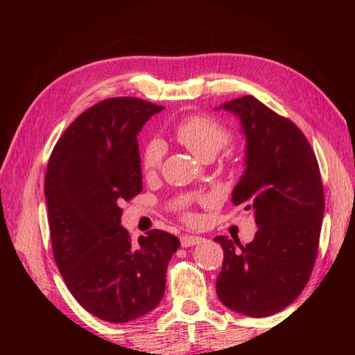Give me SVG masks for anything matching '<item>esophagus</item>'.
Wrapping results in <instances>:
<instances>
[{
    "label": "esophagus",
    "instance_id": "esophagus-1",
    "mask_svg": "<svg viewBox=\"0 0 355 355\" xmlns=\"http://www.w3.org/2000/svg\"><path fill=\"white\" fill-rule=\"evenodd\" d=\"M203 241V238L200 236H194V235H184L180 238V243H182L183 248H191V245H196Z\"/></svg>",
    "mask_w": 355,
    "mask_h": 355
}]
</instances>
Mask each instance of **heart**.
Wrapping results in <instances>:
<instances>
[{
  "instance_id": "heart-1",
  "label": "heart",
  "mask_w": 355,
  "mask_h": 355,
  "mask_svg": "<svg viewBox=\"0 0 355 355\" xmlns=\"http://www.w3.org/2000/svg\"><path fill=\"white\" fill-rule=\"evenodd\" d=\"M177 139L202 159H213L232 139V133L224 123L205 114H191L178 120L173 127ZM164 144L152 139L142 150V169L156 171L163 163ZM191 219V216H186Z\"/></svg>"
}]
</instances>
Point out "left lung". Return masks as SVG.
Masks as SVG:
<instances>
[{
  "instance_id": "8db88e82",
  "label": "left lung",
  "mask_w": 355,
  "mask_h": 355,
  "mask_svg": "<svg viewBox=\"0 0 355 355\" xmlns=\"http://www.w3.org/2000/svg\"><path fill=\"white\" fill-rule=\"evenodd\" d=\"M220 110L241 119L245 172L232 200L254 209L258 230L245 245L214 238L224 249L216 293L236 313L264 318L288 307L313 271L324 214L321 172L307 137L290 119L252 95Z\"/></svg>"
}]
</instances>
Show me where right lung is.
Instances as JSON below:
<instances>
[{"mask_svg":"<svg viewBox=\"0 0 355 355\" xmlns=\"http://www.w3.org/2000/svg\"><path fill=\"white\" fill-rule=\"evenodd\" d=\"M135 97H114L80 114L48 161L45 199L53 255L73 297L107 322L152 311L166 290L177 236L150 230L137 241L120 225V203L142 191L137 133L163 111Z\"/></svg>","mask_w":355,"mask_h":355,"instance_id":"add662e5","label":"right lung"}]
</instances>
